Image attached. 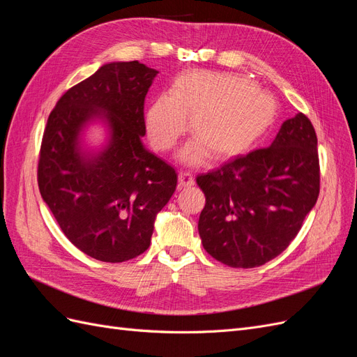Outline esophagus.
I'll use <instances>...</instances> for the list:
<instances>
[{
    "label": "esophagus",
    "instance_id": "esophagus-1",
    "mask_svg": "<svg viewBox=\"0 0 357 357\" xmlns=\"http://www.w3.org/2000/svg\"><path fill=\"white\" fill-rule=\"evenodd\" d=\"M178 183L181 188H190L195 185V177H193L188 171H180L178 174Z\"/></svg>",
    "mask_w": 357,
    "mask_h": 357
}]
</instances>
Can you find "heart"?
<instances>
[{
    "instance_id": "1",
    "label": "heart",
    "mask_w": 357,
    "mask_h": 357,
    "mask_svg": "<svg viewBox=\"0 0 357 357\" xmlns=\"http://www.w3.org/2000/svg\"><path fill=\"white\" fill-rule=\"evenodd\" d=\"M278 107L265 91L238 74L193 70L171 83L169 93L150 102L146 126L150 143L160 152L172 149L188 131L192 117L195 138L180 150L186 165L214 158L240 156L255 147L277 121Z\"/></svg>"
}]
</instances>
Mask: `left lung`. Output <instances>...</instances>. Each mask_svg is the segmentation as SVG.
Wrapping results in <instances>:
<instances>
[{
  "label": "left lung",
  "mask_w": 357,
  "mask_h": 357,
  "mask_svg": "<svg viewBox=\"0 0 357 357\" xmlns=\"http://www.w3.org/2000/svg\"><path fill=\"white\" fill-rule=\"evenodd\" d=\"M205 193L198 231L205 250L232 268H255L295 238L320 189L317 137L298 113L268 149L197 177Z\"/></svg>",
  "instance_id": "left-lung-1"
}]
</instances>
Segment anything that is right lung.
Segmentation results:
<instances>
[{
    "mask_svg": "<svg viewBox=\"0 0 357 357\" xmlns=\"http://www.w3.org/2000/svg\"><path fill=\"white\" fill-rule=\"evenodd\" d=\"M158 70L138 61L104 63L61 96L47 119L38 160L41 198L67 238L102 262L144 253L158 213L177 186V172L149 152L144 98ZM101 123L106 142L85 144Z\"/></svg>",
    "mask_w": 357,
    "mask_h": 357,
    "instance_id": "add662e5",
    "label": "right lung"
}]
</instances>
